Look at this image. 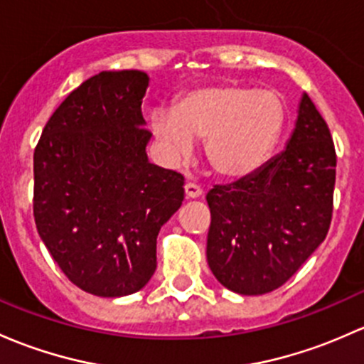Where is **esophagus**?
Instances as JSON below:
<instances>
[{
	"instance_id": "34e87169",
	"label": "esophagus",
	"mask_w": 364,
	"mask_h": 364,
	"mask_svg": "<svg viewBox=\"0 0 364 364\" xmlns=\"http://www.w3.org/2000/svg\"><path fill=\"white\" fill-rule=\"evenodd\" d=\"M185 195L186 198H198L202 195V188L198 185H195V183H186Z\"/></svg>"
}]
</instances>
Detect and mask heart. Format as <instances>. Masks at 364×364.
<instances>
[{
  "mask_svg": "<svg viewBox=\"0 0 364 364\" xmlns=\"http://www.w3.org/2000/svg\"><path fill=\"white\" fill-rule=\"evenodd\" d=\"M284 124L282 99L244 83L195 87L172 112L151 114V131L167 162H186L193 155V139H205L209 166L228 179L250 178L262 169L274 155Z\"/></svg>",
  "mask_w": 364,
  "mask_h": 364,
  "instance_id": "obj_1",
  "label": "heart"
}]
</instances>
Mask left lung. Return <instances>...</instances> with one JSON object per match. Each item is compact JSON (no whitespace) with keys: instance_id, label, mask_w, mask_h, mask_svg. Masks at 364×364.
I'll return each instance as SVG.
<instances>
[{"instance_id":"1","label":"left lung","mask_w":364,"mask_h":364,"mask_svg":"<svg viewBox=\"0 0 364 364\" xmlns=\"http://www.w3.org/2000/svg\"><path fill=\"white\" fill-rule=\"evenodd\" d=\"M336 153L307 94L288 146L258 172L209 193L208 263L239 294L277 289L326 239L333 216Z\"/></svg>"}]
</instances>
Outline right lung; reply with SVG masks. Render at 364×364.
<instances>
[{
    "label": "right lung",
    "instance_id": "1",
    "mask_svg": "<svg viewBox=\"0 0 364 364\" xmlns=\"http://www.w3.org/2000/svg\"><path fill=\"white\" fill-rule=\"evenodd\" d=\"M150 78L101 71L60 102L34 148L33 213L64 275L95 296L139 291L185 178L148 162L141 102Z\"/></svg>",
    "mask_w": 364,
    "mask_h": 364
}]
</instances>
